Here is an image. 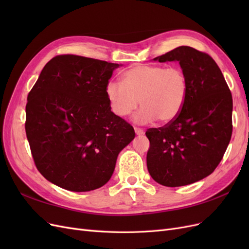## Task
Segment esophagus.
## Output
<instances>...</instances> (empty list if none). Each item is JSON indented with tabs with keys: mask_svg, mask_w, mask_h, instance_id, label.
Returning a JSON list of instances; mask_svg holds the SVG:
<instances>
[{
	"mask_svg": "<svg viewBox=\"0 0 249 249\" xmlns=\"http://www.w3.org/2000/svg\"><path fill=\"white\" fill-rule=\"evenodd\" d=\"M134 130H135V133H136L137 135H143V134H144V131H143L142 129H140V127L135 126Z\"/></svg>",
	"mask_w": 249,
	"mask_h": 249,
	"instance_id": "34e87169",
	"label": "esophagus"
}]
</instances>
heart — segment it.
<instances>
[{
    "label": "heart",
    "instance_id": "1",
    "mask_svg": "<svg viewBox=\"0 0 249 249\" xmlns=\"http://www.w3.org/2000/svg\"><path fill=\"white\" fill-rule=\"evenodd\" d=\"M124 82L112 80L106 86L111 109L119 117H125L142 108L135 122L146 124L158 119L161 124L172 122L187 97L188 80L179 67L136 65L124 72Z\"/></svg>",
    "mask_w": 249,
    "mask_h": 249
}]
</instances>
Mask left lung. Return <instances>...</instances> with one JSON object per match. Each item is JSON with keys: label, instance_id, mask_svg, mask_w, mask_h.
<instances>
[{"label": "left lung", "instance_id": "8db88e82", "mask_svg": "<svg viewBox=\"0 0 249 249\" xmlns=\"http://www.w3.org/2000/svg\"><path fill=\"white\" fill-rule=\"evenodd\" d=\"M154 60L178 61L188 80V92L172 122L145 132L147 169L163 186L189 185L210 176L222 160L232 132L231 93L207 53L183 46Z\"/></svg>", "mask_w": 249, "mask_h": 249}]
</instances>
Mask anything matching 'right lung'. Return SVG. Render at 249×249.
<instances>
[{"label":"right lung","instance_id":"obj_1","mask_svg":"<svg viewBox=\"0 0 249 249\" xmlns=\"http://www.w3.org/2000/svg\"><path fill=\"white\" fill-rule=\"evenodd\" d=\"M119 64L59 55L28 94L25 129L37 169L74 192L95 190L113 175L133 126L111 111L106 86Z\"/></svg>","mask_w":249,"mask_h":249}]
</instances>
